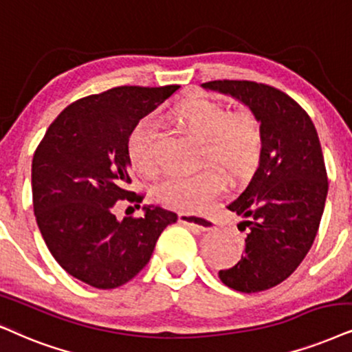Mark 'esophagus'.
<instances>
[{"label": "esophagus", "instance_id": "1", "mask_svg": "<svg viewBox=\"0 0 352 352\" xmlns=\"http://www.w3.org/2000/svg\"><path fill=\"white\" fill-rule=\"evenodd\" d=\"M179 221L182 224L190 226V228H197L199 230H209L214 228V221L208 219V217H201V216L186 214V212H180Z\"/></svg>", "mask_w": 352, "mask_h": 352}]
</instances>
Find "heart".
<instances>
[{"mask_svg":"<svg viewBox=\"0 0 352 352\" xmlns=\"http://www.w3.org/2000/svg\"><path fill=\"white\" fill-rule=\"evenodd\" d=\"M172 120L182 130L203 140V159L219 165L230 179H245L255 170L263 148V130L250 110L226 112L217 102L191 99L177 107ZM128 155L141 173L157 172V124L146 117L135 124L128 138ZM209 164L193 173H173L155 186V199L164 206L198 212L212 203L226 179Z\"/></svg>","mask_w":352,"mask_h":352,"instance_id":"heart-1","label":"heart"}]
</instances>
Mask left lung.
<instances>
[{"mask_svg":"<svg viewBox=\"0 0 352 352\" xmlns=\"http://www.w3.org/2000/svg\"><path fill=\"white\" fill-rule=\"evenodd\" d=\"M203 87L232 96L261 123L258 168L228 206L243 219L239 230L248 232L245 253L219 278L239 292L266 291L294 273L322 221L328 177L317 130L294 99L268 84L224 79Z\"/></svg>","mask_w":352,"mask_h":352,"instance_id":"obj_1","label":"left lung"}]
</instances>
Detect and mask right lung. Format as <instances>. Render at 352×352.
I'll use <instances>...</instances> for the list:
<instances>
[{"instance_id": "1", "label": "right lung", "mask_w": 352, "mask_h": 352, "mask_svg": "<svg viewBox=\"0 0 352 352\" xmlns=\"http://www.w3.org/2000/svg\"><path fill=\"white\" fill-rule=\"evenodd\" d=\"M179 86H120L66 107L32 159V199L40 234L66 273L97 289L123 286L148 265L159 235L179 216L144 206L143 217L117 219L130 190L128 138L141 118Z\"/></svg>"}]
</instances>
